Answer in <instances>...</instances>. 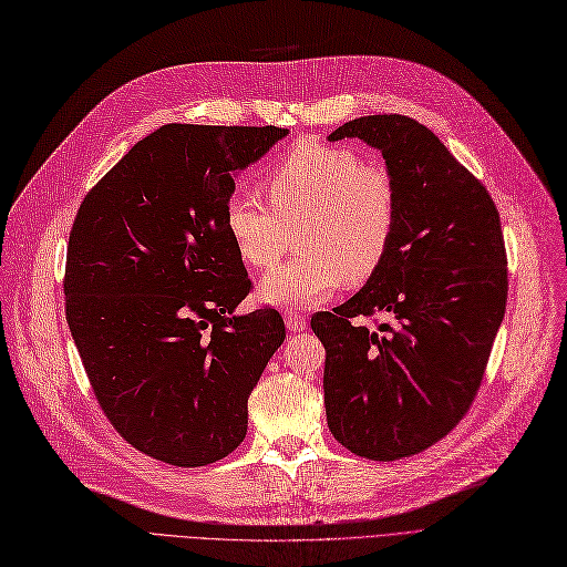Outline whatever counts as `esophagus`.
<instances>
[{
  "instance_id": "1",
  "label": "esophagus",
  "mask_w": 567,
  "mask_h": 567,
  "mask_svg": "<svg viewBox=\"0 0 567 567\" xmlns=\"http://www.w3.org/2000/svg\"><path fill=\"white\" fill-rule=\"evenodd\" d=\"M285 324H287L289 331H295V333L303 331L308 327L306 318L301 316V312H297V310H285Z\"/></svg>"
}]
</instances>
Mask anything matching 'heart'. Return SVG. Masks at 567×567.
<instances>
[{"label":"heart","mask_w":567,"mask_h":567,"mask_svg":"<svg viewBox=\"0 0 567 567\" xmlns=\"http://www.w3.org/2000/svg\"><path fill=\"white\" fill-rule=\"evenodd\" d=\"M266 192L268 200L234 192L224 209L228 236L251 268L276 264L301 226L299 255L261 278L264 301L320 303L343 282L371 278L388 257L400 194L385 165L364 163L343 144L308 142L272 167Z\"/></svg>","instance_id":"b5f03b06"}]
</instances>
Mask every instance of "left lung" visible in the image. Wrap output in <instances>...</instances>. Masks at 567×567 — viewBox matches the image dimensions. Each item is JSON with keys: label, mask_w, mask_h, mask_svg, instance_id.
Returning <instances> with one entry per match:
<instances>
[{"label": "left lung", "mask_w": 567, "mask_h": 567, "mask_svg": "<svg viewBox=\"0 0 567 567\" xmlns=\"http://www.w3.org/2000/svg\"><path fill=\"white\" fill-rule=\"evenodd\" d=\"M346 137L383 154L400 215L381 268L310 327L327 350L333 439L390 463L436 444L467 413L505 318L507 251L486 186L423 123L360 116L327 140ZM373 311L393 324L373 332L353 322Z\"/></svg>", "instance_id": "obj_1"}]
</instances>
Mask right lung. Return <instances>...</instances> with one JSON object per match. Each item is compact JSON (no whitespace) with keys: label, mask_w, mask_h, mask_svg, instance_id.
Returning a JSON list of instances; mask_svg holds the SVG:
<instances>
[{"label":"right lung","mask_w":567,"mask_h":567,"mask_svg":"<svg viewBox=\"0 0 567 567\" xmlns=\"http://www.w3.org/2000/svg\"><path fill=\"white\" fill-rule=\"evenodd\" d=\"M287 135L276 125L167 123L83 198L68 245L65 310L114 430L177 467L247 434V396L282 341L278 310L236 316L249 278L224 209L236 175Z\"/></svg>","instance_id":"add662e5"}]
</instances>
